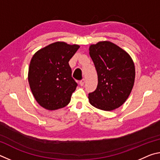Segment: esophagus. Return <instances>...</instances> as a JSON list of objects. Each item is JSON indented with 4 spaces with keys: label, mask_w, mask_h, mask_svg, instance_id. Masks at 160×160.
Returning a JSON list of instances; mask_svg holds the SVG:
<instances>
[{
    "label": "esophagus",
    "mask_w": 160,
    "mask_h": 160,
    "mask_svg": "<svg viewBox=\"0 0 160 160\" xmlns=\"http://www.w3.org/2000/svg\"><path fill=\"white\" fill-rule=\"evenodd\" d=\"M85 78H82V79L80 81V84L81 86H83L84 85H85Z\"/></svg>",
    "instance_id": "esophagus-1"
}]
</instances>
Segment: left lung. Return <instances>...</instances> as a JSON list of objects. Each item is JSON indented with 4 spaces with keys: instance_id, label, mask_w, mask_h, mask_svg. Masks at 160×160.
Wrapping results in <instances>:
<instances>
[{
    "instance_id": "obj_1",
    "label": "left lung",
    "mask_w": 160,
    "mask_h": 160,
    "mask_svg": "<svg viewBox=\"0 0 160 160\" xmlns=\"http://www.w3.org/2000/svg\"><path fill=\"white\" fill-rule=\"evenodd\" d=\"M90 55L98 78L96 90L88 94L90 103L104 111L121 107L134 85L135 66L131 56L110 42L91 45Z\"/></svg>"
}]
</instances>
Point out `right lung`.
<instances>
[{
  "mask_svg": "<svg viewBox=\"0 0 160 160\" xmlns=\"http://www.w3.org/2000/svg\"><path fill=\"white\" fill-rule=\"evenodd\" d=\"M80 47L55 42L34 54L29 67L28 80L40 106L56 110L67 106L78 84L72 78L70 59Z\"/></svg>",
  "mask_w": 160,
  "mask_h": 160,
  "instance_id": "1",
  "label": "right lung"
}]
</instances>
